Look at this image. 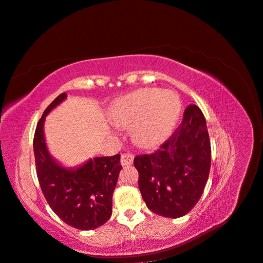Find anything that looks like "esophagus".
I'll use <instances>...</instances> for the list:
<instances>
[{
    "label": "esophagus",
    "instance_id": "34e87169",
    "mask_svg": "<svg viewBox=\"0 0 263 263\" xmlns=\"http://www.w3.org/2000/svg\"><path fill=\"white\" fill-rule=\"evenodd\" d=\"M133 155L130 153H123L121 155V165L122 166H127L133 163Z\"/></svg>",
    "mask_w": 263,
    "mask_h": 263
}]
</instances>
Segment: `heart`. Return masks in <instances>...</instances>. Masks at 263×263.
<instances>
[{
  "label": "heart",
  "instance_id": "obj_1",
  "mask_svg": "<svg viewBox=\"0 0 263 263\" xmlns=\"http://www.w3.org/2000/svg\"><path fill=\"white\" fill-rule=\"evenodd\" d=\"M181 114V101L172 91L147 88L118 99L111 108L117 126L129 127L134 143L152 147L166 138Z\"/></svg>",
  "mask_w": 263,
  "mask_h": 263
}]
</instances>
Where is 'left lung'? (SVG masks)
Wrapping results in <instances>:
<instances>
[{
    "label": "left lung",
    "instance_id": "8db88e82",
    "mask_svg": "<svg viewBox=\"0 0 263 263\" xmlns=\"http://www.w3.org/2000/svg\"><path fill=\"white\" fill-rule=\"evenodd\" d=\"M211 161L205 117L196 104H190L182 123L155 152L134 157L147 208L168 218L191 212L204 192Z\"/></svg>",
    "mask_w": 263,
    "mask_h": 263
}]
</instances>
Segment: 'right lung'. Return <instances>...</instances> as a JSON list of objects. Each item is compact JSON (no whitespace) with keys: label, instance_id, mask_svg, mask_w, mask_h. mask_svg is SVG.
I'll return each instance as SVG.
<instances>
[{"label":"right lung","instance_id":"1","mask_svg":"<svg viewBox=\"0 0 263 263\" xmlns=\"http://www.w3.org/2000/svg\"><path fill=\"white\" fill-rule=\"evenodd\" d=\"M67 98L61 93L45 109L34 134L37 178L48 205L64 222L79 230L96 229L112 214V194L122 166L120 154L95 157L76 170L58 165L44 138L45 117Z\"/></svg>","mask_w":263,"mask_h":263}]
</instances>
